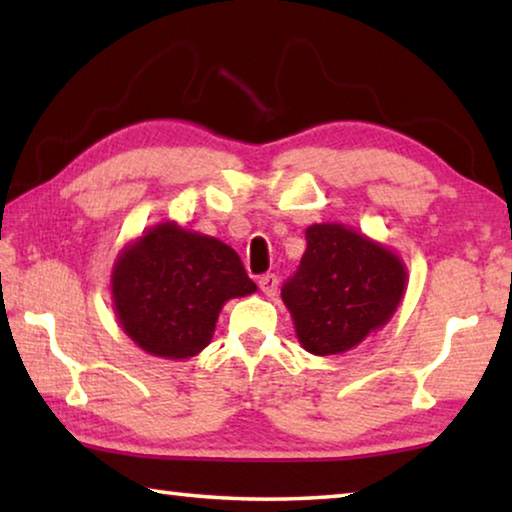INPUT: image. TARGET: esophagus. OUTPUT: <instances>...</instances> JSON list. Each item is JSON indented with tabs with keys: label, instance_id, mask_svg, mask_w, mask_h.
I'll return each mask as SVG.
<instances>
[{
	"label": "esophagus",
	"instance_id": "obj_1",
	"mask_svg": "<svg viewBox=\"0 0 512 512\" xmlns=\"http://www.w3.org/2000/svg\"><path fill=\"white\" fill-rule=\"evenodd\" d=\"M277 282H280V280H277L275 273H266V275L259 277V289L264 291V296L271 298V296H275V291H277Z\"/></svg>",
	"mask_w": 512,
	"mask_h": 512
}]
</instances>
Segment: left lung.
<instances>
[{
    "label": "left lung",
    "mask_w": 512,
    "mask_h": 512,
    "mask_svg": "<svg viewBox=\"0 0 512 512\" xmlns=\"http://www.w3.org/2000/svg\"><path fill=\"white\" fill-rule=\"evenodd\" d=\"M298 271L282 287L302 348L341 354L384 327L406 289V268L386 246L341 223H314Z\"/></svg>",
    "instance_id": "left-lung-1"
}]
</instances>
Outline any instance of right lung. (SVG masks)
Instances as JSON below:
<instances>
[{
	"instance_id": "add662e5",
	"label": "right lung",
	"mask_w": 512,
	"mask_h": 512,
	"mask_svg": "<svg viewBox=\"0 0 512 512\" xmlns=\"http://www.w3.org/2000/svg\"><path fill=\"white\" fill-rule=\"evenodd\" d=\"M110 289L121 329L162 359L196 357L212 341L225 302L257 291L228 244L173 221L121 250Z\"/></svg>"
}]
</instances>
